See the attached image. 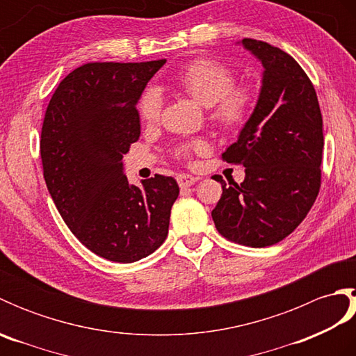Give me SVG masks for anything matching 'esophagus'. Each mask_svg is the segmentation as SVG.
Listing matches in <instances>:
<instances>
[{
    "label": "esophagus",
    "instance_id": "1",
    "mask_svg": "<svg viewBox=\"0 0 356 356\" xmlns=\"http://www.w3.org/2000/svg\"><path fill=\"white\" fill-rule=\"evenodd\" d=\"M195 179L194 176H191V174H179L177 176V184L180 188H188L195 184Z\"/></svg>",
    "mask_w": 356,
    "mask_h": 356
}]
</instances>
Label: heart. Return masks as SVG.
Instances as JSON below:
<instances>
[{"mask_svg":"<svg viewBox=\"0 0 356 356\" xmlns=\"http://www.w3.org/2000/svg\"><path fill=\"white\" fill-rule=\"evenodd\" d=\"M236 72L229 65L214 59L197 58L174 74L172 86L208 107L209 119L222 130L237 131L251 120L257 95L251 86L236 84ZM136 108L143 124H154L162 110L161 93L154 87L145 88L139 95ZM208 149L209 143L205 139H193L179 143L174 153L177 157L186 159L193 153Z\"/></svg>","mask_w":356,"mask_h":356,"instance_id":"1","label":"heart"}]
</instances>
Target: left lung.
<instances>
[{
  "instance_id": "1",
  "label": "left lung",
  "mask_w": 356,
  "mask_h": 356,
  "mask_svg": "<svg viewBox=\"0 0 356 356\" xmlns=\"http://www.w3.org/2000/svg\"><path fill=\"white\" fill-rule=\"evenodd\" d=\"M264 67L263 87L249 124L223 161L245 166L240 185L220 176L213 209L217 231L234 243L266 248L305 220L321 186L323 118L306 72L282 49L245 38Z\"/></svg>"
}]
</instances>
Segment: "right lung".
I'll list each match as a JSON object with an SVG mask.
<instances>
[{"instance_id":"add662e5","label":"right lung","mask_w":356,"mask_h":356,"mask_svg":"<svg viewBox=\"0 0 356 356\" xmlns=\"http://www.w3.org/2000/svg\"><path fill=\"white\" fill-rule=\"evenodd\" d=\"M165 63H87L59 82L45 110V185L74 237L110 261H138L168 236L176 180L156 174L139 188L122 171L140 136L136 102Z\"/></svg>"}]
</instances>
